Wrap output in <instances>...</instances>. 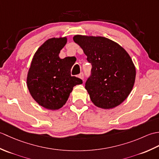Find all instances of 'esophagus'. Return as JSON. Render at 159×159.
Masks as SVG:
<instances>
[{
    "mask_svg": "<svg viewBox=\"0 0 159 159\" xmlns=\"http://www.w3.org/2000/svg\"><path fill=\"white\" fill-rule=\"evenodd\" d=\"M78 77L79 78H80V79H82V80H83V79H84V74L83 73V72H81L80 73L79 76H78Z\"/></svg>",
    "mask_w": 159,
    "mask_h": 159,
    "instance_id": "34e87169",
    "label": "esophagus"
}]
</instances>
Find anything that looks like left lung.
<instances>
[{
  "label": "left lung",
  "mask_w": 159,
  "mask_h": 159,
  "mask_svg": "<svg viewBox=\"0 0 159 159\" xmlns=\"http://www.w3.org/2000/svg\"><path fill=\"white\" fill-rule=\"evenodd\" d=\"M73 39L92 66L85 83L92 102L104 109L120 105L135 81L136 70L130 55L117 43L104 37L76 35Z\"/></svg>",
  "instance_id": "1"
}]
</instances>
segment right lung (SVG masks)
<instances>
[{
	"mask_svg": "<svg viewBox=\"0 0 159 159\" xmlns=\"http://www.w3.org/2000/svg\"><path fill=\"white\" fill-rule=\"evenodd\" d=\"M66 43V37L46 40L35 53L29 70L26 85L30 94L47 109L61 108L73 87L83 83L81 79L71 76L74 63L70 57L60 59L59 57Z\"/></svg>",
	"mask_w": 159,
	"mask_h": 159,
	"instance_id": "1",
	"label": "right lung"
}]
</instances>
